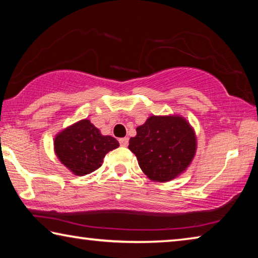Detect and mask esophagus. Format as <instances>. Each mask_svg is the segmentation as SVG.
Listing matches in <instances>:
<instances>
[{
    "label": "esophagus",
    "mask_w": 258,
    "mask_h": 258,
    "mask_svg": "<svg viewBox=\"0 0 258 258\" xmlns=\"http://www.w3.org/2000/svg\"><path fill=\"white\" fill-rule=\"evenodd\" d=\"M119 143H120V146L126 147V146L128 145V138H121V139H119Z\"/></svg>",
    "instance_id": "obj_1"
}]
</instances>
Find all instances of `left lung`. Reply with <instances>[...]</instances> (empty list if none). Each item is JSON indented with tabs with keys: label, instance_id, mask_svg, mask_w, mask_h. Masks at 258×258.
I'll list each match as a JSON object with an SVG mask.
<instances>
[{
	"label": "left lung",
	"instance_id": "obj_1",
	"mask_svg": "<svg viewBox=\"0 0 258 258\" xmlns=\"http://www.w3.org/2000/svg\"><path fill=\"white\" fill-rule=\"evenodd\" d=\"M142 172L152 182H169L184 173L197 151V135L181 115L148 117L130 139Z\"/></svg>",
	"mask_w": 258,
	"mask_h": 258
}]
</instances>
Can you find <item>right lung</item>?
Masks as SVG:
<instances>
[{
  "instance_id": "obj_1",
  "label": "right lung",
  "mask_w": 258,
  "mask_h": 258,
  "mask_svg": "<svg viewBox=\"0 0 258 258\" xmlns=\"http://www.w3.org/2000/svg\"><path fill=\"white\" fill-rule=\"evenodd\" d=\"M118 147L115 138L101 134L90 119H81L61 130L53 140L56 158L77 176L98 169L104 156Z\"/></svg>"
}]
</instances>
